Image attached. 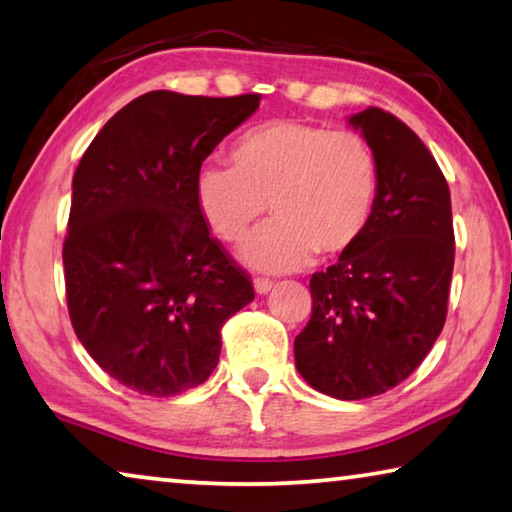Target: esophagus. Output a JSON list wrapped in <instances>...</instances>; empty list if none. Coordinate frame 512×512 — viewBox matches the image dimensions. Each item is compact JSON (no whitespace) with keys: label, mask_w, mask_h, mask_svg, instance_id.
<instances>
[{"label":"esophagus","mask_w":512,"mask_h":512,"mask_svg":"<svg viewBox=\"0 0 512 512\" xmlns=\"http://www.w3.org/2000/svg\"><path fill=\"white\" fill-rule=\"evenodd\" d=\"M274 283L270 279H254V290L256 295H267V292L272 290Z\"/></svg>","instance_id":"esophagus-1"}]
</instances>
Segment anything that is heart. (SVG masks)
I'll use <instances>...</instances> for the list:
<instances>
[{
	"instance_id": "heart-1",
	"label": "heart",
	"mask_w": 512,
	"mask_h": 512,
	"mask_svg": "<svg viewBox=\"0 0 512 512\" xmlns=\"http://www.w3.org/2000/svg\"><path fill=\"white\" fill-rule=\"evenodd\" d=\"M379 163L370 142L297 120L249 129L231 167L206 163L195 179L197 208L217 238L236 242L270 208L274 220L242 242L240 261L261 272H292L354 249L370 226Z\"/></svg>"
}]
</instances>
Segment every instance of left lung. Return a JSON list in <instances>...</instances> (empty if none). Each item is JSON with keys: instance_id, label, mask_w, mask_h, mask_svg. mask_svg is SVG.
Returning a JSON list of instances; mask_svg holds the SVG:
<instances>
[{"instance_id": "1", "label": "left lung", "mask_w": 512, "mask_h": 512, "mask_svg": "<svg viewBox=\"0 0 512 512\" xmlns=\"http://www.w3.org/2000/svg\"><path fill=\"white\" fill-rule=\"evenodd\" d=\"M349 124L379 163V195L358 245L313 274L295 363L317 392L356 401L395 388L431 351L456 247L447 179L417 133L374 106Z\"/></svg>"}]
</instances>
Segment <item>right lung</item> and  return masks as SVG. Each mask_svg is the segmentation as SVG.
Wrapping results in <instances>:
<instances>
[{
	"mask_svg": "<svg viewBox=\"0 0 512 512\" xmlns=\"http://www.w3.org/2000/svg\"><path fill=\"white\" fill-rule=\"evenodd\" d=\"M258 104L147 92L104 124L74 172L67 311L92 360L140 395L204 383L224 322L254 301L247 272L208 233L195 179Z\"/></svg>",
	"mask_w": 512,
	"mask_h": 512,
	"instance_id": "obj_1",
	"label": "right lung"
}]
</instances>
